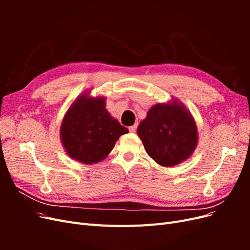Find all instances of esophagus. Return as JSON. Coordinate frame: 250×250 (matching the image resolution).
Listing matches in <instances>:
<instances>
[{"mask_svg":"<svg viewBox=\"0 0 250 250\" xmlns=\"http://www.w3.org/2000/svg\"><path fill=\"white\" fill-rule=\"evenodd\" d=\"M137 127H138V125H132V126H130L129 128H128V129H129L130 132H134L135 130H137Z\"/></svg>","mask_w":250,"mask_h":250,"instance_id":"34e87169","label":"esophagus"}]
</instances>
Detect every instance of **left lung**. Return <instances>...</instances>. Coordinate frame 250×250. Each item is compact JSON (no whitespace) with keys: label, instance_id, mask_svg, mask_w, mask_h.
I'll list each match as a JSON object with an SVG mask.
<instances>
[{"label":"left lung","instance_id":"1","mask_svg":"<svg viewBox=\"0 0 250 250\" xmlns=\"http://www.w3.org/2000/svg\"><path fill=\"white\" fill-rule=\"evenodd\" d=\"M148 155L163 167H173L190 158L198 144L192 113L176 98L151 107L138 127Z\"/></svg>","mask_w":250,"mask_h":250}]
</instances>
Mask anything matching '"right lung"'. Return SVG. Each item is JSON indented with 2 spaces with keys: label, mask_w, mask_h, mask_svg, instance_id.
Returning <instances> with one entry per match:
<instances>
[{
  "label": "right lung",
  "mask_w": 250,
  "mask_h": 250,
  "mask_svg": "<svg viewBox=\"0 0 250 250\" xmlns=\"http://www.w3.org/2000/svg\"><path fill=\"white\" fill-rule=\"evenodd\" d=\"M105 97H92L89 90L79 95L64 113L60 141L65 153L84 165L103 161L121 135L128 132L105 108Z\"/></svg>",
  "instance_id": "right-lung-1"
}]
</instances>
